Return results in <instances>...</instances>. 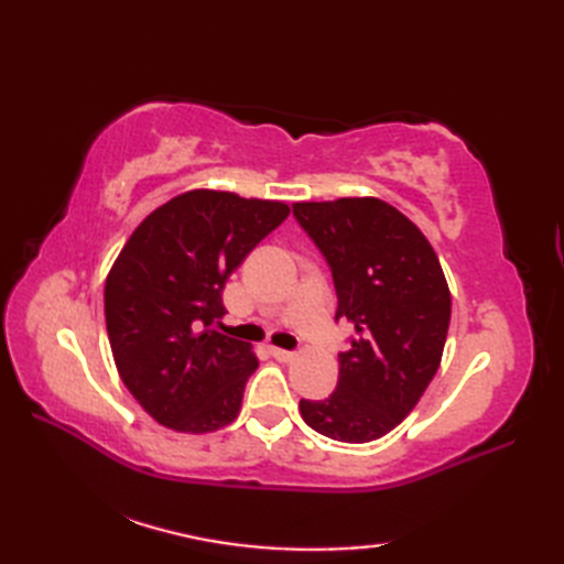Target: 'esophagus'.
<instances>
[{"label":"esophagus","instance_id":"34e87169","mask_svg":"<svg viewBox=\"0 0 564 564\" xmlns=\"http://www.w3.org/2000/svg\"><path fill=\"white\" fill-rule=\"evenodd\" d=\"M271 356L275 358V361H281V364H291L293 358H295V354H293V351L279 349V346H271Z\"/></svg>","mask_w":564,"mask_h":564}]
</instances>
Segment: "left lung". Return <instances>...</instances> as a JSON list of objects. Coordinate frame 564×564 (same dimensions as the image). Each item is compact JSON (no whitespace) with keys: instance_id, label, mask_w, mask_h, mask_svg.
Segmentation results:
<instances>
[{"instance_id":"obj_1","label":"left lung","mask_w":564,"mask_h":564,"mask_svg":"<svg viewBox=\"0 0 564 564\" xmlns=\"http://www.w3.org/2000/svg\"><path fill=\"white\" fill-rule=\"evenodd\" d=\"M293 215L329 263L334 319L354 327L337 390L301 400V414L327 438L376 441L436 376L451 325L446 275L422 230L380 198L293 203Z\"/></svg>"}]
</instances>
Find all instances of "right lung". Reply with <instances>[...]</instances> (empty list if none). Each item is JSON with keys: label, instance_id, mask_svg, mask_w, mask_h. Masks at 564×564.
Here are the masks:
<instances>
[{"label": "right lung", "instance_id": "obj_1", "mask_svg": "<svg viewBox=\"0 0 564 564\" xmlns=\"http://www.w3.org/2000/svg\"><path fill=\"white\" fill-rule=\"evenodd\" d=\"M289 213L279 200L198 188L130 235L106 279V332L121 380L154 422L184 434L235 422L259 361L215 329L223 289Z\"/></svg>", "mask_w": 564, "mask_h": 564}]
</instances>
